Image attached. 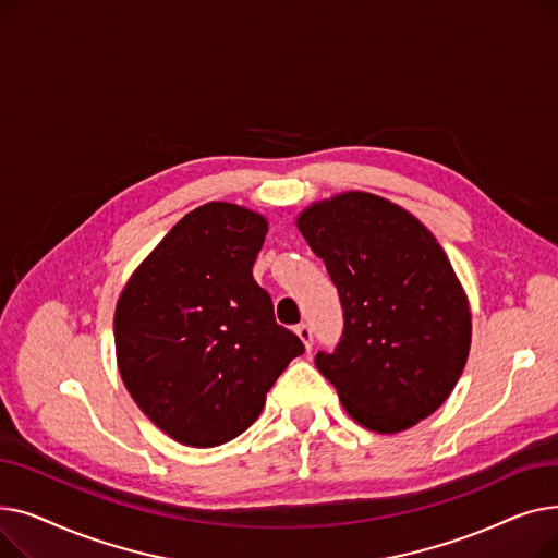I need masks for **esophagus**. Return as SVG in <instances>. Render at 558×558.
Returning a JSON list of instances; mask_svg holds the SVG:
<instances>
[{
	"instance_id": "34e87169",
	"label": "esophagus",
	"mask_w": 558,
	"mask_h": 558,
	"mask_svg": "<svg viewBox=\"0 0 558 558\" xmlns=\"http://www.w3.org/2000/svg\"><path fill=\"white\" fill-rule=\"evenodd\" d=\"M294 332L301 337V341L305 343V348L310 350L312 348V341H314V332H312V328L307 326V324H301V326H296L294 328Z\"/></svg>"
}]
</instances>
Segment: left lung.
Masks as SVG:
<instances>
[{"mask_svg": "<svg viewBox=\"0 0 558 558\" xmlns=\"http://www.w3.org/2000/svg\"><path fill=\"white\" fill-rule=\"evenodd\" d=\"M339 291L343 332L316 368L360 425L396 434L434 414L471 350V307L446 251L400 205L366 192L296 221Z\"/></svg>", "mask_w": 558, "mask_h": 558, "instance_id": "left-lung-1", "label": "left lung"}]
</instances>
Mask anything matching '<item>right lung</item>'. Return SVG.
Returning a JSON list of instances; mask_svg holds the SVG:
<instances>
[{"mask_svg": "<svg viewBox=\"0 0 558 558\" xmlns=\"http://www.w3.org/2000/svg\"><path fill=\"white\" fill-rule=\"evenodd\" d=\"M267 219L213 201L185 215L126 282L114 310L122 379L142 412L192 448H215L259 416L303 341L276 324L253 280Z\"/></svg>", "mask_w": 558, "mask_h": 558, "instance_id": "1", "label": "right lung"}]
</instances>
